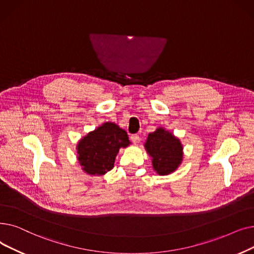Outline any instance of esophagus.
I'll list each match as a JSON object with an SVG mask.
<instances>
[{"instance_id":"1","label":"esophagus","mask_w":254,"mask_h":254,"mask_svg":"<svg viewBox=\"0 0 254 254\" xmlns=\"http://www.w3.org/2000/svg\"><path fill=\"white\" fill-rule=\"evenodd\" d=\"M130 139H131V141L133 142L134 144H136V143L139 142V135H138V134H132V135L130 136Z\"/></svg>"}]
</instances>
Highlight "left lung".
Wrapping results in <instances>:
<instances>
[{
	"label": "left lung",
	"mask_w": 254,
	"mask_h": 254,
	"mask_svg": "<svg viewBox=\"0 0 254 254\" xmlns=\"http://www.w3.org/2000/svg\"><path fill=\"white\" fill-rule=\"evenodd\" d=\"M144 149L151 157L154 171L160 176L174 173L183 161V144L162 127L149 133Z\"/></svg>",
	"instance_id": "obj_1"
}]
</instances>
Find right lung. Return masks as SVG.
Wrapping results in <instances>:
<instances>
[{
	"label": "right lung",
	"instance_id": "right-lung-1",
	"mask_svg": "<svg viewBox=\"0 0 254 254\" xmlns=\"http://www.w3.org/2000/svg\"><path fill=\"white\" fill-rule=\"evenodd\" d=\"M127 132L116 123L105 122L79 139L77 160L90 176H102L114 167L121 148L130 144Z\"/></svg>",
	"mask_w": 254,
	"mask_h": 254
}]
</instances>
